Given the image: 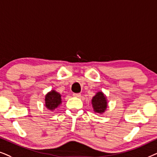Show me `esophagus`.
I'll return each instance as SVG.
<instances>
[{
    "mask_svg": "<svg viewBox=\"0 0 157 157\" xmlns=\"http://www.w3.org/2000/svg\"><path fill=\"white\" fill-rule=\"evenodd\" d=\"M73 96L75 98H80L81 96V94L80 93H74L73 94Z\"/></svg>",
    "mask_w": 157,
    "mask_h": 157,
    "instance_id": "1",
    "label": "esophagus"
}]
</instances>
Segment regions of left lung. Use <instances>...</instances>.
<instances>
[{"instance_id":"left-lung-1","label":"left lung","mask_w":157,"mask_h":157,"mask_svg":"<svg viewBox=\"0 0 157 157\" xmlns=\"http://www.w3.org/2000/svg\"><path fill=\"white\" fill-rule=\"evenodd\" d=\"M91 104L94 112L103 114L105 112L108 108L107 97L103 92H98L92 98Z\"/></svg>"}]
</instances>
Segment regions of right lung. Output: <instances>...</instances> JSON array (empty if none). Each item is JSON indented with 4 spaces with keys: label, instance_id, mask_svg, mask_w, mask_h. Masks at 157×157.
Instances as JSON below:
<instances>
[{
    "label": "right lung",
    "instance_id": "obj_1",
    "mask_svg": "<svg viewBox=\"0 0 157 157\" xmlns=\"http://www.w3.org/2000/svg\"><path fill=\"white\" fill-rule=\"evenodd\" d=\"M62 103V95L55 90H52L45 95L44 105L48 110L54 111Z\"/></svg>",
    "mask_w": 157,
    "mask_h": 157
}]
</instances>
